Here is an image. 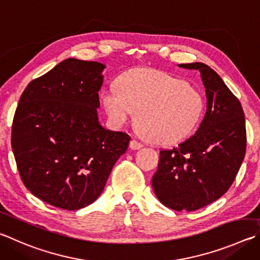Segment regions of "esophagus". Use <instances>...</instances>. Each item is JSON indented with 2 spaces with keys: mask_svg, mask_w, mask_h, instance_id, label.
Returning <instances> with one entry per match:
<instances>
[{
  "mask_svg": "<svg viewBox=\"0 0 260 260\" xmlns=\"http://www.w3.org/2000/svg\"><path fill=\"white\" fill-rule=\"evenodd\" d=\"M142 146H143V144L141 143V142H139V141L135 140V139L132 140L131 143H129V148L133 149V150H138L140 148H142Z\"/></svg>",
  "mask_w": 260,
  "mask_h": 260,
  "instance_id": "1",
  "label": "esophagus"
}]
</instances>
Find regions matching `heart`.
I'll return each instance as SVG.
<instances>
[{
	"label": "heart",
	"instance_id": "b5f03b06",
	"mask_svg": "<svg viewBox=\"0 0 260 260\" xmlns=\"http://www.w3.org/2000/svg\"><path fill=\"white\" fill-rule=\"evenodd\" d=\"M102 105L110 121L120 127L136 115L146 138L172 143L194 128L204 111L201 93L183 79L150 69L126 73L118 85L103 89Z\"/></svg>",
	"mask_w": 260,
	"mask_h": 260
}]
</instances>
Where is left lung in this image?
<instances>
[{"mask_svg":"<svg viewBox=\"0 0 260 260\" xmlns=\"http://www.w3.org/2000/svg\"><path fill=\"white\" fill-rule=\"evenodd\" d=\"M178 67L200 73L207 111L191 138L160 150L151 183L162 205L194 211L219 199L232 185L245 154L247 132L241 103L215 70L201 62Z\"/></svg>","mask_w":260,"mask_h":260,"instance_id":"1","label":"left lung"}]
</instances>
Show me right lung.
I'll use <instances>...</instances> for the list:
<instances>
[{"label":"right lung","mask_w":260,"mask_h":260,"mask_svg":"<svg viewBox=\"0 0 260 260\" xmlns=\"http://www.w3.org/2000/svg\"><path fill=\"white\" fill-rule=\"evenodd\" d=\"M105 64L66 59L22 92L11 145L25 186L46 204L77 210L95 201L131 136L98 117Z\"/></svg>","instance_id":"obj_1"}]
</instances>
